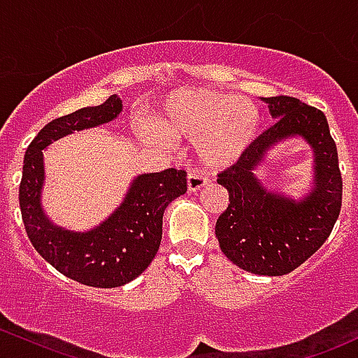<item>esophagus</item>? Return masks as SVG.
Masks as SVG:
<instances>
[{
	"mask_svg": "<svg viewBox=\"0 0 358 358\" xmlns=\"http://www.w3.org/2000/svg\"><path fill=\"white\" fill-rule=\"evenodd\" d=\"M209 183V178L206 175H202L199 171H192L189 173V176H187V189H189V192H197V190H201L202 187L208 185Z\"/></svg>",
	"mask_w": 358,
	"mask_h": 358,
	"instance_id": "esophagus-1",
	"label": "esophagus"
}]
</instances>
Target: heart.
Instances as JSON below:
<instances>
[{
    "label": "heart",
    "mask_w": 358,
    "mask_h": 358,
    "mask_svg": "<svg viewBox=\"0 0 358 358\" xmlns=\"http://www.w3.org/2000/svg\"><path fill=\"white\" fill-rule=\"evenodd\" d=\"M259 110L251 100L209 88H182L169 93L154 114L156 133L143 136L161 143L164 136L196 143L201 161L213 168L236 162L255 142Z\"/></svg>",
    "instance_id": "obj_1"
}]
</instances>
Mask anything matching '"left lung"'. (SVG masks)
<instances>
[{"label":"left lung","mask_w":358,"mask_h":358,"mask_svg":"<svg viewBox=\"0 0 358 358\" xmlns=\"http://www.w3.org/2000/svg\"><path fill=\"white\" fill-rule=\"evenodd\" d=\"M262 100L275 122L232 168L218 175L230 204L216 220L215 232L220 249L234 265L275 277L298 268L326 243L341 209L343 182L324 112L292 96ZM291 138H301L314 156L313 183L299 198L268 189L255 176L268 152Z\"/></svg>","instance_id":"8db88e82"}]
</instances>
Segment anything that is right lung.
<instances>
[{
    "instance_id": "obj_1",
    "label": "right lung",
    "mask_w": 358,
    "mask_h": 358,
    "mask_svg": "<svg viewBox=\"0 0 358 358\" xmlns=\"http://www.w3.org/2000/svg\"><path fill=\"white\" fill-rule=\"evenodd\" d=\"M121 112V99L112 95L102 106L83 107L53 119L24 156L19 202L29 241L53 268L92 287H119L136 279L152 263L161 244L164 209L187 192V173L169 168L135 176L121 204L85 232L64 229L48 218L41 204L43 150L71 133L114 121Z\"/></svg>"
}]
</instances>
